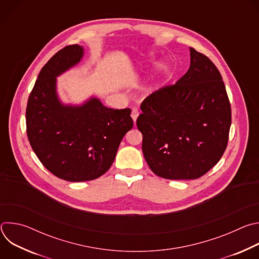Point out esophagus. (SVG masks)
<instances>
[{"label":"esophagus","instance_id":"obj_1","mask_svg":"<svg viewBox=\"0 0 259 259\" xmlns=\"http://www.w3.org/2000/svg\"><path fill=\"white\" fill-rule=\"evenodd\" d=\"M138 115H139L138 110H137L136 108H133L132 112H131V118H132V120H133V122H134V125H135V123H136V120H137V118H138Z\"/></svg>","mask_w":259,"mask_h":259}]
</instances>
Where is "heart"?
<instances>
[{
    "instance_id": "heart-1",
    "label": "heart",
    "mask_w": 259,
    "mask_h": 259,
    "mask_svg": "<svg viewBox=\"0 0 259 259\" xmlns=\"http://www.w3.org/2000/svg\"><path fill=\"white\" fill-rule=\"evenodd\" d=\"M165 70H166V65H165V63L159 62V63L157 64V66H156V75H157V77L163 75V73L165 72ZM154 88H155V84H154V83H150L149 85L146 86L145 90H146L147 92H152V91H154Z\"/></svg>"
}]
</instances>
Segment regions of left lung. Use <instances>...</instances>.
<instances>
[{"instance_id":"left-lung-1","label":"left lung","mask_w":259,"mask_h":259,"mask_svg":"<svg viewBox=\"0 0 259 259\" xmlns=\"http://www.w3.org/2000/svg\"><path fill=\"white\" fill-rule=\"evenodd\" d=\"M191 64L175 85L143 100L136 125L152 171L166 179H197L223 157L232 110L214 63L190 48Z\"/></svg>"}]
</instances>
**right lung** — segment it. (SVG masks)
Listing matches in <instances>:
<instances>
[{
    "label": "right lung",
    "mask_w": 259,
    "mask_h": 259,
    "mask_svg": "<svg viewBox=\"0 0 259 259\" xmlns=\"http://www.w3.org/2000/svg\"><path fill=\"white\" fill-rule=\"evenodd\" d=\"M84 53L83 46H66L43 66L25 114L27 137L36 157L55 176L71 182L103 175L133 127L129 108H108L94 95L80 104L60 99L57 77L78 65Z\"/></svg>",
    "instance_id": "1"
}]
</instances>
